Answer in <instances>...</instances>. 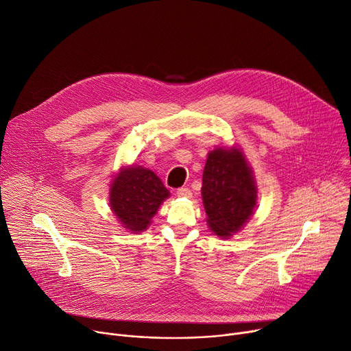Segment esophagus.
<instances>
[{"instance_id": "esophagus-1", "label": "esophagus", "mask_w": 351, "mask_h": 351, "mask_svg": "<svg viewBox=\"0 0 351 351\" xmlns=\"http://www.w3.org/2000/svg\"><path fill=\"white\" fill-rule=\"evenodd\" d=\"M176 194H177L178 197H181V198H191V197H193L191 190H190V188H186V186H181V188H178Z\"/></svg>"}]
</instances>
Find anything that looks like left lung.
<instances>
[{
    "label": "left lung",
    "mask_w": 351,
    "mask_h": 351,
    "mask_svg": "<svg viewBox=\"0 0 351 351\" xmlns=\"http://www.w3.org/2000/svg\"><path fill=\"white\" fill-rule=\"evenodd\" d=\"M206 222L219 237H230L246 225L257 204L252 167L240 149L218 147L208 153L202 174Z\"/></svg>",
    "instance_id": "8db88e82"
}]
</instances>
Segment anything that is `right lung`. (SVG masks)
Here are the masks:
<instances>
[{
	"mask_svg": "<svg viewBox=\"0 0 351 351\" xmlns=\"http://www.w3.org/2000/svg\"><path fill=\"white\" fill-rule=\"evenodd\" d=\"M169 197L170 191L152 170L130 166L112 180L110 206L125 229L139 233L147 229L158 206Z\"/></svg>",
	"mask_w": 351,
	"mask_h": 351,
	"instance_id": "1",
	"label": "right lung"
}]
</instances>
